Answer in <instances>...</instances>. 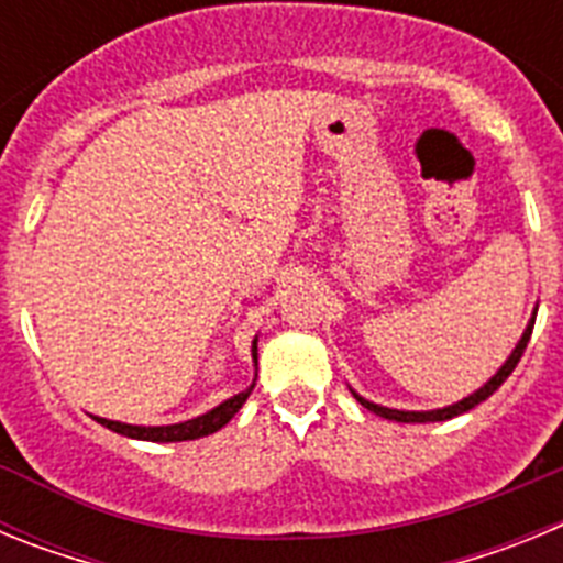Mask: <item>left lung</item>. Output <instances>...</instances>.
Wrapping results in <instances>:
<instances>
[{"instance_id":"8db88e82","label":"left lung","mask_w":563,"mask_h":563,"mask_svg":"<svg viewBox=\"0 0 563 563\" xmlns=\"http://www.w3.org/2000/svg\"><path fill=\"white\" fill-rule=\"evenodd\" d=\"M533 324H536V316L530 318V324H527V330H525V335H521L519 346H516V350H514V355L507 357L505 366H501V369L496 372V375L490 377V380H487L479 391H474V395L465 397V400L454 402V406H449V409H437V411H397V409H386V406H377V402L363 400V397L355 395V391H352V395H355V400L361 402L363 409L375 411V415L386 417V420H397V422H440V420H451V417L462 415V411H471V409H474V406H479L482 400H487V397L494 395V391L499 389L501 383H505L507 377H510V372L516 369V363H519L521 355H525L527 341H530V335H533Z\"/></svg>"}]
</instances>
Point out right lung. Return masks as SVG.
I'll use <instances>...</instances> for the list:
<instances>
[{"mask_svg": "<svg viewBox=\"0 0 563 563\" xmlns=\"http://www.w3.org/2000/svg\"><path fill=\"white\" fill-rule=\"evenodd\" d=\"M253 361H256V341H253ZM256 386V383H253ZM253 386L242 395H233L231 400H225L222 406H217L213 411L202 417H194L188 422H177V426H126V422H114V420H103V417H96L101 426H107L109 431L123 437H132V440H148V442H183V440H197V437H208L213 431H220L239 409H242V402L247 400V395L253 391Z\"/></svg>", "mask_w": 563, "mask_h": 563, "instance_id": "add662e5", "label": "right lung"}]
</instances>
